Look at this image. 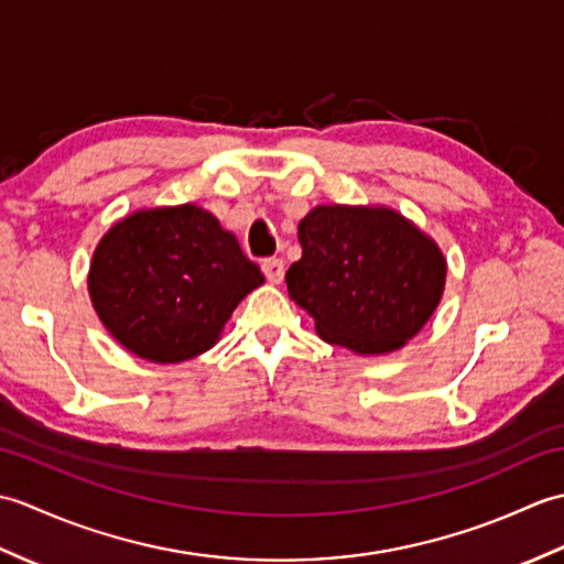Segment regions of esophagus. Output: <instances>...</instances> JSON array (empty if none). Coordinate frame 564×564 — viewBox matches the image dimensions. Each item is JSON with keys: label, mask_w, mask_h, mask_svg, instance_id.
I'll list each match as a JSON object with an SVG mask.
<instances>
[{"label": "esophagus", "mask_w": 564, "mask_h": 564, "mask_svg": "<svg viewBox=\"0 0 564 564\" xmlns=\"http://www.w3.org/2000/svg\"><path fill=\"white\" fill-rule=\"evenodd\" d=\"M261 271H263V275H267L269 283H281L283 281V273H285L283 259H263L261 261Z\"/></svg>", "instance_id": "1"}]
</instances>
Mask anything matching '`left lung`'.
Instances as JSON below:
<instances>
[{
	"label": "left lung",
	"mask_w": 564,
	"mask_h": 564,
	"mask_svg": "<svg viewBox=\"0 0 564 564\" xmlns=\"http://www.w3.org/2000/svg\"><path fill=\"white\" fill-rule=\"evenodd\" d=\"M303 257L285 271L293 301L325 341L382 356L424 329L448 263L422 227L388 206H315L297 223Z\"/></svg>",
	"instance_id": "8db88e82"
}]
</instances>
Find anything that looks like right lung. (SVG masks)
<instances>
[{
	"mask_svg": "<svg viewBox=\"0 0 564 564\" xmlns=\"http://www.w3.org/2000/svg\"><path fill=\"white\" fill-rule=\"evenodd\" d=\"M261 283L237 237L196 203L140 208L113 223L87 275L101 325L150 364H182L213 349Z\"/></svg>",
	"mask_w": 564,
	"mask_h": 564,
	"instance_id": "add662e5",
	"label": "right lung"
}]
</instances>
